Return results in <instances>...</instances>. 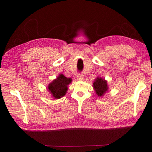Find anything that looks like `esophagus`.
I'll list each match as a JSON object with an SVG mask.
<instances>
[{
    "label": "esophagus",
    "mask_w": 152,
    "mask_h": 152,
    "mask_svg": "<svg viewBox=\"0 0 152 152\" xmlns=\"http://www.w3.org/2000/svg\"><path fill=\"white\" fill-rule=\"evenodd\" d=\"M77 79L79 80H83L84 79V76H83V75H82V74L79 73L77 76Z\"/></svg>",
    "instance_id": "obj_1"
}]
</instances>
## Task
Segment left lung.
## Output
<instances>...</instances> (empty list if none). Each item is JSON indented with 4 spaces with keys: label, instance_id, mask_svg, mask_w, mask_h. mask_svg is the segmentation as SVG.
Here are the masks:
<instances>
[{
    "label": "left lung",
    "instance_id": "1",
    "mask_svg": "<svg viewBox=\"0 0 152 152\" xmlns=\"http://www.w3.org/2000/svg\"><path fill=\"white\" fill-rule=\"evenodd\" d=\"M93 86L98 96H102L108 90L107 81L104 79L99 78V77H97L95 80Z\"/></svg>",
    "mask_w": 152,
    "mask_h": 152
}]
</instances>
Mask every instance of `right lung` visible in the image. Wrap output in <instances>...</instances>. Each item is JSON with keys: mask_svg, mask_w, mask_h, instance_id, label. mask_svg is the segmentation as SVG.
<instances>
[{"mask_svg": "<svg viewBox=\"0 0 152 152\" xmlns=\"http://www.w3.org/2000/svg\"><path fill=\"white\" fill-rule=\"evenodd\" d=\"M71 81L72 79H67L61 74L50 84L48 86V90L55 98L60 99L66 94L67 90V86L71 83Z\"/></svg>", "mask_w": 152, "mask_h": 152, "instance_id": "1", "label": "right lung"}]
</instances>
